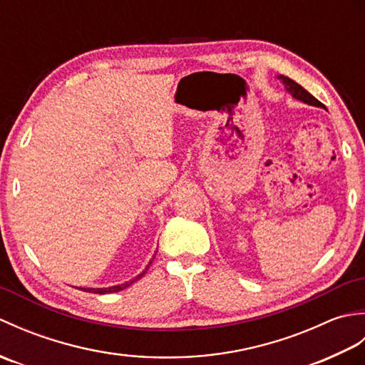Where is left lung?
Listing matches in <instances>:
<instances>
[{
  "mask_svg": "<svg viewBox=\"0 0 365 365\" xmlns=\"http://www.w3.org/2000/svg\"><path fill=\"white\" fill-rule=\"evenodd\" d=\"M279 80L282 81L285 91L289 92V94L294 98V100H299V102L306 103V105H311V106H317V108H323V110H327L324 108V105L322 102H319L312 94H309V92L301 86V84H298L297 81H293L292 78H289V76H284V75H279L277 76Z\"/></svg>",
  "mask_w": 365,
  "mask_h": 365,
  "instance_id": "8db88e82",
  "label": "left lung"
}]
</instances>
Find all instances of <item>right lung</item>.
Masks as SVG:
<instances>
[{
    "label": "right lung",
    "mask_w": 365,
    "mask_h": 365,
    "mask_svg": "<svg viewBox=\"0 0 365 365\" xmlns=\"http://www.w3.org/2000/svg\"><path fill=\"white\" fill-rule=\"evenodd\" d=\"M150 265H152V260L149 262V265L145 267V269L143 271V273H139L136 277H133V279H131V281H128V282H123V284H119V285H113V287H103V289H83V290H84V292H89V293H98V294L120 292V290H123V289H127V287H130V285L133 284V282H136L138 279H141V277L147 273V269H149V267H150Z\"/></svg>",
    "instance_id": "obj_1"
}]
</instances>
